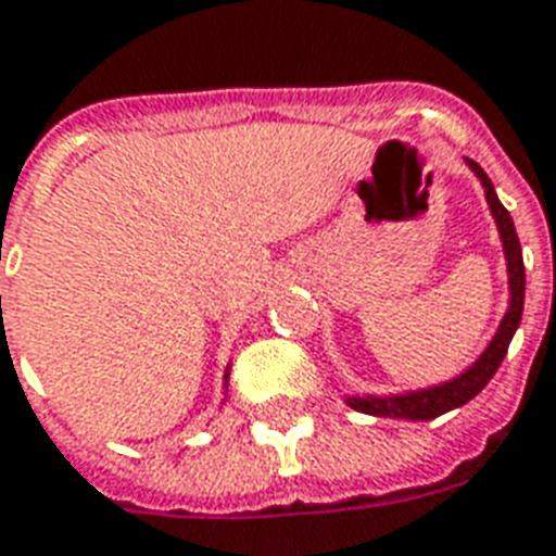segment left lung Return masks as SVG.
Here are the masks:
<instances>
[{
    "instance_id": "left-lung-1",
    "label": "left lung",
    "mask_w": 556,
    "mask_h": 556,
    "mask_svg": "<svg viewBox=\"0 0 556 556\" xmlns=\"http://www.w3.org/2000/svg\"><path fill=\"white\" fill-rule=\"evenodd\" d=\"M469 166L475 169V175L483 181V190H486V202L492 207V216L498 223L501 240H504V254H507V269H510V311L501 319L498 333L492 337L490 349L481 354V361L471 366L469 372H463L460 378L442 383V387H433V390L410 392V395H395V399H349L354 410L369 413V416H399V419H413V421H428L437 419L442 413L454 410L460 404L471 402L478 392L490 383V378L498 372L504 354L510 349V340L516 328L521 323V311H525V261H521V245L519 233H516V225H513L507 207L498 202L495 195V187L486 178L481 166L469 161Z\"/></svg>"
}]
</instances>
